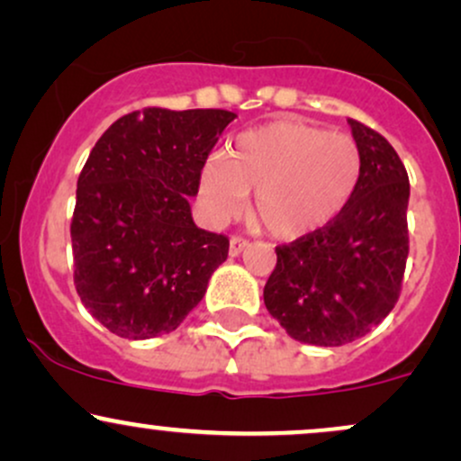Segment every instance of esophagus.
Segmentation results:
<instances>
[{
  "label": "esophagus",
  "instance_id": "34e87169",
  "mask_svg": "<svg viewBox=\"0 0 461 461\" xmlns=\"http://www.w3.org/2000/svg\"><path fill=\"white\" fill-rule=\"evenodd\" d=\"M251 247V242L245 240V238H231L230 240V255L231 258H238V255H242L247 251V249Z\"/></svg>",
  "mask_w": 461,
  "mask_h": 461
}]
</instances>
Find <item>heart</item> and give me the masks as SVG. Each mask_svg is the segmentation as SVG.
Returning <instances> with one entry per match:
<instances>
[{"label":"heart","mask_w":461,"mask_h":461,"mask_svg":"<svg viewBox=\"0 0 461 461\" xmlns=\"http://www.w3.org/2000/svg\"><path fill=\"white\" fill-rule=\"evenodd\" d=\"M360 177V149L343 132L298 120H275L245 131L212 157L199 176V197L214 223L240 214L247 193L253 212L276 240L318 234L341 212Z\"/></svg>","instance_id":"obj_1"}]
</instances>
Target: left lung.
Masks as SVG:
<instances>
[{"label":"left lung","mask_w":461,"mask_h":461,"mask_svg":"<svg viewBox=\"0 0 461 461\" xmlns=\"http://www.w3.org/2000/svg\"><path fill=\"white\" fill-rule=\"evenodd\" d=\"M348 124L360 149L352 197L318 234L276 247L264 287L268 313L309 346H346L367 335L395 307L406 270V167L380 132Z\"/></svg>","instance_id":"left-lung-1"}]
</instances>
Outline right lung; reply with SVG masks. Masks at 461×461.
Returning a JSON list of instances; mask_svg holds the SVG:
<instances>
[{"label":"right lung","instance_id":"right-lung-1","mask_svg":"<svg viewBox=\"0 0 461 461\" xmlns=\"http://www.w3.org/2000/svg\"><path fill=\"white\" fill-rule=\"evenodd\" d=\"M236 113L148 107L122 115L92 148L70 238L81 303L124 339L182 324L227 259L230 240L199 230L188 197Z\"/></svg>","mask_w":461,"mask_h":461}]
</instances>
